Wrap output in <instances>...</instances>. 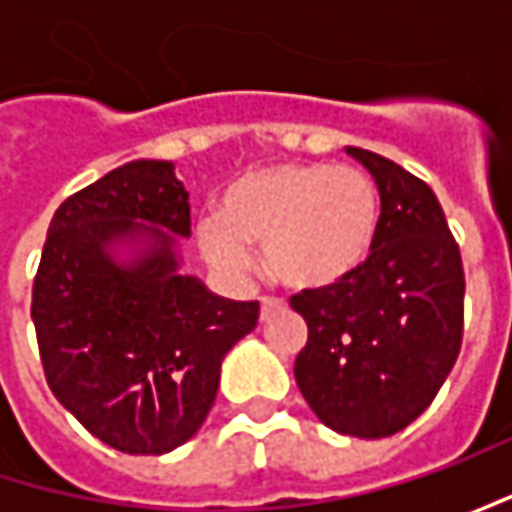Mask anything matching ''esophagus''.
<instances>
[{
  "label": "esophagus",
  "instance_id": "obj_1",
  "mask_svg": "<svg viewBox=\"0 0 512 512\" xmlns=\"http://www.w3.org/2000/svg\"><path fill=\"white\" fill-rule=\"evenodd\" d=\"M259 307H262V319H267V316H270V313H276V310H282V302H279V299H273V296H262V299H259Z\"/></svg>",
  "mask_w": 512,
  "mask_h": 512
}]
</instances>
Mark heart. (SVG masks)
<instances>
[{
    "label": "heart",
    "instance_id": "b5f03b06",
    "mask_svg": "<svg viewBox=\"0 0 512 512\" xmlns=\"http://www.w3.org/2000/svg\"><path fill=\"white\" fill-rule=\"evenodd\" d=\"M379 219V187L364 170L279 162L247 170L222 190L216 219L199 225V245L225 276H245V245H256L279 285L325 290L370 256Z\"/></svg>",
    "mask_w": 512,
    "mask_h": 512
}]
</instances>
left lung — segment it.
<instances>
[{"mask_svg": "<svg viewBox=\"0 0 512 512\" xmlns=\"http://www.w3.org/2000/svg\"><path fill=\"white\" fill-rule=\"evenodd\" d=\"M347 153L376 179L379 233L344 282L290 296L307 322L293 373L330 430L384 439L422 416L459 359L464 267L430 185L379 153Z\"/></svg>", "mask_w": 512, "mask_h": 512, "instance_id": "left-lung-1", "label": "left lung"}]
</instances>
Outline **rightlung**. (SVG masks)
Listing matches in <instances>:
<instances>
[{"label": "right lung", "mask_w": 512, "mask_h": 512, "mask_svg": "<svg viewBox=\"0 0 512 512\" xmlns=\"http://www.w3.org/2000/svg\"><path fill=\"white\" fill-rule=\"evenodd\" d=\"M173 232L190 236L173 165L128 162L59 205L33 279L48 387L99 442L130 456L170 453L202 427L222 359L259 322V302L222 299L179 273ZM125 238L146 247L119 266L109 247Z\"/></svg>", "instance_id": "add662e5"}]
</instances>
